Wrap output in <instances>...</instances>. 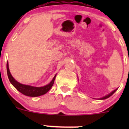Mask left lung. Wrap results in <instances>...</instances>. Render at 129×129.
Returning a JSON list of instances; mask_svg holds the SVG:
<instances>
[{
  "instance_id": "1",
  "label": "left lung",
  "mask_w": 129,
  "mask_h": 129,
  "mask_svg": "<svg viewBox=\"0 0 129 129\" xmlns=\"http://www.w3.org/2000/svg\"><path fill=\"white\" fill-rule=\"evenodd\" d=\"M117 90V89H115V90H113L112 92H110V93H109V94H107V95H105L104 97H102V98H100V99H100V100H104V99H106L109 98V97H110V96H111L112 95L113 93H114V92H115V91Z\"/></svg>"
}]
</instances>
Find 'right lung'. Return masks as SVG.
<instances>
[{"label":"right lung","mask_w":129,"mask_h":129,"mask_svg":"<svg viewBox=\"0 0 129 129\" xmlns=\"http://www.w3.org/2000/svg\"><path fill=\"white\" fill-rule=\"evenodd\" d=\"M7 72L9 79L10 80V83L12 84V85L18 91H19L20 93H23L25 95L29 96V97H38V96L42 95L46 93L49 90L51 89L52 87L53 84L54 83L55 77H56L57 75V74H55V75L54 77L52 80L47 85H44L43 87H34L31 86V85H25V84H20V83L17 81L13 77L12 75L10 74V71H9L8 61H7Z\"/></svg>","instance_id":"add662e5"}]
</instances>
